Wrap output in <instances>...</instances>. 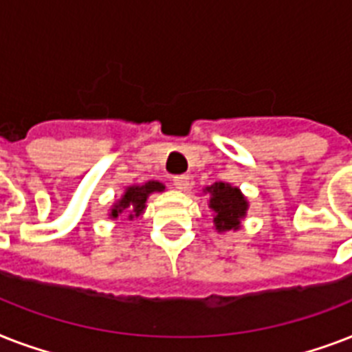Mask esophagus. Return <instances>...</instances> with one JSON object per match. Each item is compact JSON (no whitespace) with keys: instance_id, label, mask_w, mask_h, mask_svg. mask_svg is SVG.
<instances>
[{"instance_id":"34e87169","label":"esophagus","mask_w":352,"mask_h":352,"mask_svg":"<svg viewBox=\"0 0 352 352\" xmlns=\"http://www.w3.org/2000/svg\"><path fill=\"white\" fill-rule=\"evenodd\" d=\"M173 186H175L177 190L184 192V190H188V188H190V177H186V175L173 177Z\"/></svg>"}]
</instances>
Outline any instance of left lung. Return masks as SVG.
<instances>
[{
  "instance_id": "8db88e82",
  "label": "left lung",
  "mask_w": 352,
  "mask_h": 352,
  "mask_svg": "<svg viewBox=\"0 0 352 352\" xmlns=\"http://www.w3.org/2000/svg\"><path fill=\"white\" fill-rule=\"evenodd\" d=\"M203 193L210 195L208 208L212 212L215 232L226 234L241 230V221L245 219L248 212V199L239 188L232 186L230 182L219 181L203 188Z\"/></svg>"
}]
</instances>
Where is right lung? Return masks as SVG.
I'll list each match as a JSON object with an SVG mask.
<instances>
[{
  "instance_id": "add662e5",
  "label": "right lung",
  "mask_w": 352,
  "mask_h": 352,
  "mask_svg": "<svg viewBox=\"0 0 352 352\" xmlns=\"http://www.w3.org/2000/svg\"><path fill=\"white\" fill-rule=\"evenodd\" d=\"M164 190L166 186L159 181H148L144 182V184H131V186H127L124 190L122 197L113 203L107 215L113 221L118 219V215L126 217L127 221L138 219V217H142L149 195L151 193L164 192Z\"/></svg>"
}]
</instances>
